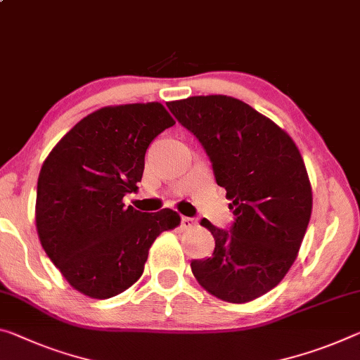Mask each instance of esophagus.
Segmentation results:
<instances>
[{
	"instance_id": "esophagus-1",
	"label": "esophagus",
	"mask_w": 360,
	"mask_h": 360,
	"mask_svg": "<svg viewBox=\"0 0 360 360\" xmlns=\"http://www.w3.org/2000/svg\"><path fill=\"white\" fill-rule=\"evenodd\" d=\"M197 226V221L193 218H187V216H182L181 218V227L182 229H192V227Z\"/></svg>"
}]
</instances>
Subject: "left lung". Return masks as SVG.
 Masks as SVG:
<instances>
[{
    "instance_id": "left-lung-1",
    "label": "left lung",
    "mask_w": 360,
    "mask_h": 360,
    "mask_svg": "<svg viewBox=\"0 0 360 360\" xmlns=\"http://www.w3.org/2000/svg\"><path fill=\"white\" fill-rule=\"evenodd\" d=\"M167 105L202 142L236 216L229 232L202 219L214 252L191 262L193 277L226 303L259 298L287 276L309 224L312 189L303 157L287 131L240 99L192 96Z\"/></svg>"
}]
</instances>
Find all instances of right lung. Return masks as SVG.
<instances>
[{"instance_id": "add662e5", "label": "right lung", "mask_w": 360, "mask_h": 360, "mask_svg": "<svg viewBox=\"0 0 360 360\" xmlns=\"http://www.w3.org/2000/svg\"><path fill=\"white\" fill-rule=\"evenodd\" d=\"M176 122L160 102L108 105L73 127L43 162L35 222L41 247L77 292L107 300L139 281L152 243L181 224L169 208L141 213L138 191L150 142Z\"/></svg>"}]
</instances>
